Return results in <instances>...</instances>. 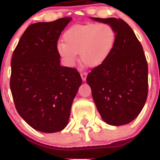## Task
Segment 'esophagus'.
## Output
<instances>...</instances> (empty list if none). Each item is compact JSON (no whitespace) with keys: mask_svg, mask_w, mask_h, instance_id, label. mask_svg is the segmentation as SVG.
Returning a JSON list of instances; mask_svg holds the SVG:
<instances>
[{"mask_svg":"<svg viewBox=\"0 0 160 160\" xmlns=\"http://www.w3.org/2000/svg\"><path fill=\"white\" fill-rule=\"evenodd\" d=\"M87 72H82V73H81V78H82V79L83 82L86 81V79H87Z\"/></svg>","mask_w":160,"mask_h":160,"instance_id":"obj_1","label":"esophagus"}]
</instances>
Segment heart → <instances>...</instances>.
<instances>
[{
  "instance_id": "obj_1",
  "label": "heart",
  "mask_w": 160,
  "mask_h": 160,
  "mask_svg": "<svg viewBox=\"0 0 160 160\" xmlns=\"http://www.w3.org/2000/svg\"><path fill=\"white\" fill-rule=\"evenodd\" d=\"M57 50L67 66H73L79 53L82 61L90 66L103 64L114 50L117 32L107 23H88L71 26L63 35Z\"/></svg>"
}]
</instances>
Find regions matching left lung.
Here are the masks:
<instances>
[{
    "mask_svg": "<svg viewBox=\"0 0 160 160\" xmlns=\"http://www.w3.org/2000/svg\"><path fill=\"white\" fill-rule=\"evenodd\" d=\"M90 19L110 24L117 32L111 56L87 75L93 99L106 123L128 124L139 114L148 98V67L142 45L123 20Z\"/></svg>",
    "mask_w": 160,
    "mask_h": 160,
    "instance_id": "left-lung-1",
    "label": "left lung"
}]
</instances>
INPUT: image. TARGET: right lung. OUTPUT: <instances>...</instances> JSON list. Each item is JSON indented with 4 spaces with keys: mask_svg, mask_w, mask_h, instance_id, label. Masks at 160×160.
<instances>
[{
    "mask_svg": "<svg viewBox=\"0 0 160 160\" xmlns=\"http://www.w3.org/2000/svg\"><path fill=\"white\" fill-rule=\"evenodd\" d=\"M63 18L25 29L11 61L10 89L17 111L31 128L44 133L62 131L82 85L76 69L60 64L61 32L71 22Z\"/></svg>",
    "mask_w": 160,
    "mask_h": 160,
    "instance_id": "add662e5",
    "label": "right lung"
}]
</instances>
